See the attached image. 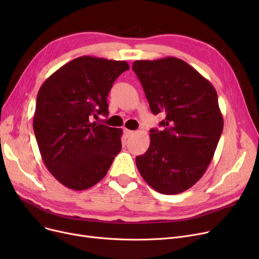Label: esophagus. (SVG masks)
I'll return each mask as SVG.
<instances>
[{
  "mask_svg": "<svg viewBox=\"0 0 259 259\" xmlns=\"http://www.w3.org/2000/svg\"><path fill=\"white\" fill-rule=\"evenodd\" d=\"M124 133H125V135H126L127 138H129V137H131V135L134 134V131L129 130V129H125V130H124Z\"/></svg>",
  "mask_w": 259,
  "mask_h": 259,
  "instance_id": "esophagus-1",
  "label": "esophagus"
}]
</instances>
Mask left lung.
I'll list each match as a JSON object with an SVG mask.
<instances>
[{
  "instance_id": "left-lung-1",
  "label": "left lung",
  "mask_w": 259,
  "mask_h": 259,
  "mask_svg": "<svg viewBox=\"0 0 259 259\" xmlns=\"http://www.w3.org/2000/svg\"><path fill=\"white\" fill-rule=\"evenodd\" d=\"M153 114L165 113L161 131L150 130L148 150L135 158L146 183L161 194L195 185L211 162L224 128L213 85L183 60L168 57L132 65Z\"/></svg>"
}]
</instances>
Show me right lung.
I'll return each instance as SVG.
<instances>
[{
    "label": "right lung",
    "mask_w": 259,
    "mask_h": 259,
    "mask_svg": "<svg viewBox=\"0 0 259 259\" xmlns=\"http://www.w3.org/2000/svg\"><path fill=\"white\" fill-rule=\"evenodd\" d=\"M128 69L125 61L79 57L40 86L33 116L35 139L45 166L65 187L91 188L119 153L122 130L91 119L108 116V93Z\"/></svg>",
    "instance_id": "add662e5"
}]
</instances>
